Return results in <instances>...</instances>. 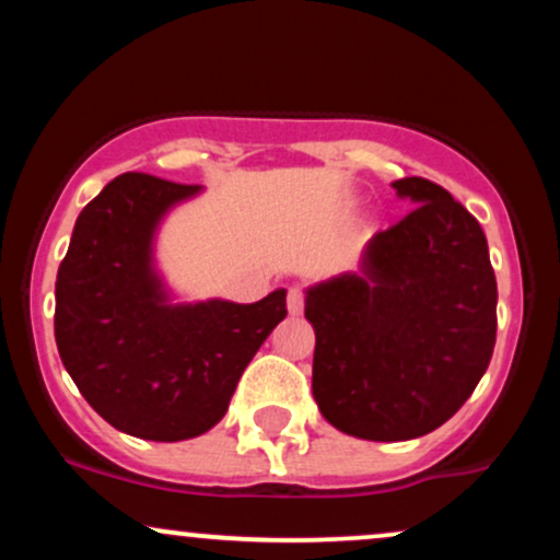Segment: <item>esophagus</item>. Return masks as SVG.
<instances>
[{
  "label": "esophagus",
  "mask_w": 560,
  "mask_h": 560,
  "mask_svg": "<svg viewBox=\"0 0 560 560\" xmlns=\"http://www.w3.org/2000/svg\"><path fill=\"white\" fill-rule=\"evenodd\" d=\"M302 307H305V298H302V289L300 287H292L287 294V311L292 313V316H300Z\"/></svg>",
  "instance_id": "obj_1"
}]
</instances>
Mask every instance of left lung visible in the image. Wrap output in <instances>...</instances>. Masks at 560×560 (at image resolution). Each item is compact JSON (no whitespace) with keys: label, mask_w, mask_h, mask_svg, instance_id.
<instances>
[{"label":"left lung","mask_w":560,"mask_h":560,"mask_svg":"<svg viewBox=\"0 0 560 560\" xmlns=\"http://www.w3.org/2000/svg\"><path fill=\"white\" fill-rule=\"evenodd\" d=\"M392 189L416 208L371 236L361 271L305 289L318 410L371 442L416 440L455 416L490 365L498 329L477 218L427 178Z\"/></svg>","instance_id":"obj_1"}]
</instances>
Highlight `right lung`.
Instances as JSON below:
<instances>
[{"instance_id": "obj_1", "label": "right lung", "mask_w": 560, "mask_h": 560, "mask_svg": "<svg viewBox=\"0 0 560 560\" xmlns=\"http://www.w3.org/2000/svg\"><path fill=\"white\" fill-rule=\"evenodd\" d=\"M186 186L124 173L81 210L55 284L62 365L96 413L152 442L205 434L268 334L287 316V289L258 302H178L158 268V234Z\"/></svg>"}]
</instances>
